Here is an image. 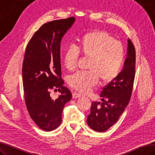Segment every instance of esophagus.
Returning <instances> with one entry per match:
<instances>
[{"label": "esophagus", "mask_w": 155, "mask_h": 155, "mask_svg": "<svg viewBox=\"0 0 155 155\" xmlns=\"http://www.w3.org/2000/svg\"><path fill=\"white\" fill-rule=\"evenodd\" d=\"M81 97V94H80L79 93L77 92H74L72 94V97L73 99H77V98H79Z\"/></svg>", "instance_id": "1"}]
</instances>
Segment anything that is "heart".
Segmentation results:
<instances>
[{
    "label": "heart",
    "mask_w": 155,
    "mask_h": 155,
    "mask_svg": "<svg viewBox=\"0 0 155 155\" xmlns=\"http://www.w3.org/2000/svg\"><path fill=\"white\" fill-rule=\"evenodd\" d=\"M75 48H70L64 57V66L73 71L76 66L78 52L89 57L87 72H78L70 78L71 87L81 93L88 92L99 78L102 83L114 79L122 66L125 51L122 43L103 30H92L79 37Z\"/></svg>",
    "instance_id": "b5f03b06"
}]
</instances>
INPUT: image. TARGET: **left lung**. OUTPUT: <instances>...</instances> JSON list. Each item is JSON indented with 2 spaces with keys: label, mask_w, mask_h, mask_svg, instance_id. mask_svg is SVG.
<instances>
[{
  "label": "left lung",
  "mask_w": 155,
  "mask_h": 155,
  "mask_svg": "<svg viewBox=\"0 0 155 155\" xmlns=\"http://www.w3.org/2000/svg\"><path fill=\"white\" fill-rule=\"evenodd\" d=\"M135 73V51L127 39V58L122 71L102 89V102H93L87 123L92 130L103 132L108 130L122 114L130 102Z\"/></svg>",
  "instance_id": "obj_1"
}]
</instances>
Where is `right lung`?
Returning <instances> with one entry per match:
<instances>
[{"label": "right lung", "mask_w": 155, "mask_h": 155, "mask_svg": "<svg viewBox=\"0 0 155 155\" xmlns=\"http://www.w3.org/2000/svg\"><path fill=\"white\" fill-rule=\"evenodd\" d=\"M75 20L70 17L43 24L25 49L22 66L25 104L31 119L46 131L60 125L63 108L71 99L70 91L61 79L60 43ZM56 88L61 95L52 99L50 91Z\"/></svg>", "instance_id": "1"}]
</instances>
